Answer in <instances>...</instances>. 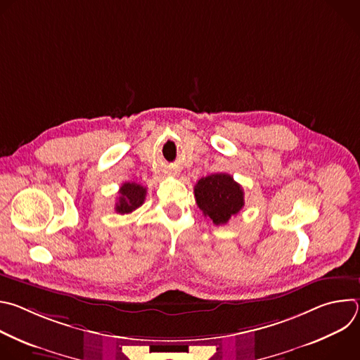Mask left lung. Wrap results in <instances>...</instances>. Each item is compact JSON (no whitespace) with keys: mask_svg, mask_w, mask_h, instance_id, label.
Here are the masks:
<instances>
[{"mask_svg":"<svg viewBox=\"0 0 360 360\" xmlns=\"http://www.w3.org/2000/svg\"><path fill=\"white\" fill-rule=\"evenodd\" d=\"M193 192L199 210L215 225H225L245 205L242 186L228 174L200 178Z\"/></svg>","mask_w":360,"mask_h":360,"instance_id":"1","label":"left lung"}]
</instances>
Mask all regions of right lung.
<instances>
[{
    "label": "right lung",
    "mask_w": 360,
    "mask_h": 360,
    "mask_svg": "<svg viewBox=\"0 0 360 360\" xmlns=\"http://www.w3.org/2000/svg\"><path fill=\"white\" fill-rule=\"evenodd\" d=\"M120 196L117 198L115 211L121 215L131 214L138 210L145 200L146 188L135 182H125L118 191Z\"/></svg>",
    "instance_id": "1"
}]
</instances>
